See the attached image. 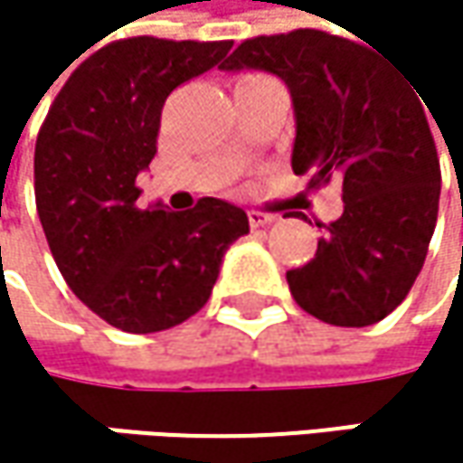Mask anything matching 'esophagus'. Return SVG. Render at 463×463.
I'll use <instances>...</instances> for the list:
<instances>
[{
  "mask_svg": "<svg viewBox=\"0 0 463 463\" xmlns=\"http://www.w3.org/2000/svg\"><path fill=\"white\" fill-rule=\"evenodd\" d=\"M273 222V214H265V212H249V225L251 228H265Z\"/></svg>",
  "mask_w": 463,
  "mask_h": 463,
  "instance_id": "1",
  "label": "esophagus"
}]
</instances>
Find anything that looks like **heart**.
<instances>
[{
  "label": "heart",
  "instance_id": "obj_1",
  "mask_svg": "<svg viewBox=\"0 0 463 463\" xmlns=\"http://www.w3.org/2000/svg\"><path fill=\"white\" fill-rule=\"evenodd\" d=\"M254 80H262V74H243L238 82H254Z\"/></svg>",
  "mask_w": 463,
  "mask_h": 463
}]
</instances>
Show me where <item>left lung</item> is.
<instances>
[{"label": "left lung", "mask_w": 463, "mask_h": 463, "mask_svg": "<svg viewBox=\"0 0 463 463\" xmlns=\"http://www.w3.org/2000/svg\"><path fill=\"white\" fill-rule=\"evenodd\" d=\"M220 66L287 82L298 120L292 171L311 174V190H343V214L319 225L314 260L287 270L295 303L335 326L386 319L423 268L439 209L423 96L375 47L319 29L243 40Z\"/></svg>", "instance_id": "left-lung-1"}]
</instances>
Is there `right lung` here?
I'll return each instance as SVG.
<instances>
[{
	"label": "right lung",
	"instance_id": "right-lung-1",
	"mask_svg": "<svg viewBox=\"0 0 463 463\" xmlns=\"http://www.w3.org/2000/svg\"><path fill=\"white\" fill-rule=\"evenodd\" d=\"M231 40L128 37L99 47L63 82L34 149V198L69 289L123 332H160L212 298L243 209L201 198L190 212L139 209L137 176L157 152L174 88L209 71Z\"/></svg>",
	"mask_w": 463,
	"mask_h": 463
}]
</instances>
